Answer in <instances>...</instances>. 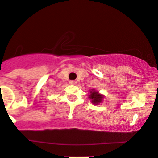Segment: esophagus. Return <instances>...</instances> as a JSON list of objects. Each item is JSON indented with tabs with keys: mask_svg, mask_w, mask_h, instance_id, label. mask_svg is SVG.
Listing matches in <instances>:
<instances>
[{
	"mask_svg": "<svg viewBox=\"0 0 158 158\" xmlns=\"http://www.w3.org/2000/svg\"><path fill=\"white\" fill-rule=\"evenodd\" d=\"M69 83H70V84H73V85H74V84H77V81H69Z\"/></svg>",
	"mask_w": 158,
	"mask_h": 158,
	"instance_id": "1",
	"label": "esophagus"
}]
</instances>
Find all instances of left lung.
Instances as JSON below:
<instances>
[{"label": "left lung", "mask_w": 158, "mask_h": 158, "mask_svg": "<svg viewBox=\"0 0 158 158\" xmlns=\"http://www.w3.org/2000/svg\"><path fill=\"white\" fill-rule=\"evenodd\" d=\"M89 98H90V99H91V101L93 104H98L101 101H102L103 96L102 95L99 94L98 92L92 90V91H90V95Z\"/></svg>", "instance_id": "1"}]
</instances>
